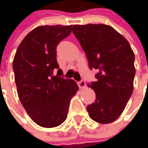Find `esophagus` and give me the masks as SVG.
Here are the masks:
<instances>
[{"label": "esophagus", "instance_id": "esophagus-1", "mask_svg": "<svg viewBox=\"0 0 148 148\" xmlns=\"http://www.w3.org/2000/svg\"><path fill=\"white\" fill-rule=\"evenodd\" d=\"M78 84H79V87L80 89H84L86 87V84H85V82L84 80H81L80 82H78Z\"/></svg>", "mask_w": 148, "mask_h": 148}]
</instances>
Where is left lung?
<instances>
[{
	"mask_svg": "<svg viewBox=\"0 0 148 148\" xmlns=\"http://www.w3.org/2000/svg\"><path fill=\"white\" fill-rule=\"evenodd\" d=\"M73 32L90 69L98 71L97 81L88 85L96 95L87 106L89 116L100 124L111 123L121 115L133 92L134 53L128 41L109 25H74Z\"/></svg>",
	"mask_w": 148,
	"mask_h": 148,
	"instance_id": "obj_1",
	"label": "left lung"
}]
</instances>
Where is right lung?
<instances>
[{
  "label": "right lung",
  "instance_id": "add662e5",
  "mask_svg": "<svg viewBox=\"0 0 148 148\" xmlns=\"http://www.w3.org/2000/svg\"><path fill=\"white\" fill-rule=\"evenodd\" d=\"M73 25L38 26L24 38L13 59L18 97L31 119L52 128L67 118L70 100L79 90L73 79L60 77L57 45L72 32ZM58 69V74L53 72Z\"/></svg>",
  "mask_w": 148,
  "mask_h": 148
}]
</instances>
